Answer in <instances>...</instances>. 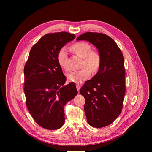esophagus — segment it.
<instances>
[{"instance_id":"obj_1","label":"esophagus","mask_w":152,"mask_h":152,"mask_svg":"<svg viewBox=\"0 0 152 152\" xmlns=\"http://www.w3.org/2000/svg\"><path fill=\"white\" fill-rule=\"evenodd\" d=\"M76 88H77L78 92L79 93V91H80V86H81L80 85H79V84H76Z\"/></svg>"}]
</instances>
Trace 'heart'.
I'll use <instances>...</instances> for the list:
<instances>
[{
	"mask_svg": "<svg viewBox=\"0 0 152 152\" xmlns=\"http://www.w3.org/2000/svg\"><path fill=\"white\" fill-rule=\"evenodd\" d=\"M71 49L77 55L83 58L82 69L73 71L67 75L70 82L81 83L87 79L93 73L97 72L102 64V55L97 50H92L91 46L86 42H79L72 46ZM59 66L63 69H68V53L66 48H61L56 55Z\"/></svg>",
	"mask_w": 152,
	"mask_h": 152,
	"instance_id": "1",
	"label": "heart"
}]
</instances>
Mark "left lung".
Returning <instances> with one entry per match:
<instances>
[{"mask_svg":"<svg viewBox=\"0 0 152 152\" xmlns=\"http://www.w3.org/2000/svg\"><path fill=\"white\" fill-rule=\"evenodd\" d=\"M76 40L89 41L102 55L98 72L85 82L80 93L85 99L84 111L88 124L103 127L111 124L123 108L126 92L123 53L114 40L102 33L86 32Z\"/></svg>","mask_w":152,"mask_h":152,"instance_id":"obj_1","label":"left lung"}]
</instances>
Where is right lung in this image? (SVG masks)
<instances>
[{
    "label": "right lung",
    "instance_id": "right-lung-1",
    "mask_svg": "<svg viewBox=\"0 0 152 152\" xmlns=\"http://www.w3.org/2000/svg\"><path fill=\"white\" fill-rule=\"evenodd\" d=\"M75 37L66 32L46 34L31 48L24 67L27 107L35 122L46 129L62 126L64 106L77 94L74 83L64 86L66 77L56 59L58 50Z\"/></svg>",
    "mask_w": 152,
    "mask_h": 152
}]
</instances>
